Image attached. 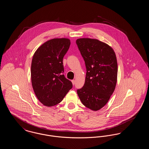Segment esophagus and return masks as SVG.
Listing matches in <instances>:
<instances>
[{"label":"esophagus","mask_w":149,"mask_h":149,"mask_svg":"<svg viewBox=\"0 0 149 149\" xmlns=\"http://www.w3.org/2000/svg\"><path fill=\"white\" fill-rule=\"evenodd\" d=\"M71 82H72V84H73V85H74V84H75V80H71Z\"/></svg>","instance_id":"esophagus-1"}]
</instances>
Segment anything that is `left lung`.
I'll list each match as a JSON object with an SVG mask.
<instances>
[{
    "label": "left lung",
    "instance_id": "1",
    "mask_svg": "<svg viewBox=\"0 0 149 149\" xmlns=\"http://www.w3.org/2000/svg\"><path fill=\"white\" fill-rule=\"evenodd\" d=\"M76 43L86 69L84 86L77 90L81 103L93 111H98L108 102L115 89L117 62L113 49L97 39L79 38Z\"/></svg>",
    "mask_w": 149,
    "mask_h": 149
}]
</instances>
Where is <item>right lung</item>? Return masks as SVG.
Here are the masks:
<instances>
[{
  "mask_svg": "<svg viewBox=\"0 0 149 149\" xmlns=\"http://www.w3.org/2000/svg\"><path fill=\"white\" fill-rule=\"evenodd\" d=\"M70 45L68 38H54L42 44L33 55L32 85L37 99L45 106L60 103L72 87L63 74V58Z\"/></svg>",
  "mask_w": 149,
  "mask_h": 149,
  "instance_id": "obj_1",
  "label": "right lung"
}]
</instances>
